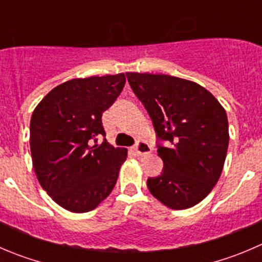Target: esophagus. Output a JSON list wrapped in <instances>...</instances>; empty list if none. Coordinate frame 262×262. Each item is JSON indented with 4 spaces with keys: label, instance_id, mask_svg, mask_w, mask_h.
Listing matches in <instances>:
<instances>
[{
    "label": "esophagus",
    "instance_id": "34e87169",
    "mask_svg": "<svg viewBox=\"0 0 262 262\" xmlns=\"http://www.w3.org/2000/svg\"><path fill=\"white\" fill-rule=\"evenodd\" d=\"M133 151L136 152L137 155H139V156H144V155L151 154L152 149H151V147L146 143V142H139V143H137L136 146L133 147Z\"/></svg>",
    "mask_w": 262,
    "mask_h": 262
}]
</instances>
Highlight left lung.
<instances>
[{"label":"left lung","mask_w":262,"mask_h":262,"mask_svg":"<svg viewBox=\"0 0 262 262\" xmlns=\"http://www.w3.org/2000/svg\"><path fill=\"white\" fill-rule=\"evenodd\" d=\"M151 118L164 161L161 175L147 179L155 199L172 210L194 206L219 180L229 144L224 107L202 85L182 78L126 73Z\"/></svg>","instance_id":"8db88e82"}]
</instances>
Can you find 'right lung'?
Wrapping results in <instances>:
<instances>
[{
  "mask_svg": "<svg viewBox=\"0 0 262 262\" xmlns=\"http://www.w3.org/2000/svg\"><path fill=\"white\" fill-rule=\"evenodd\" d=\"M125 85V74L77 78L53 88L30 119V152L37 179L51 199L72 212L96 209L114 189L128 156L106 136L102 114Z\"/></svg>",
  "mask_w": 262,
  "mask_h": 262,
  "instance_id": "add662e5",
  "label": "right lung"
}]
</instances>
